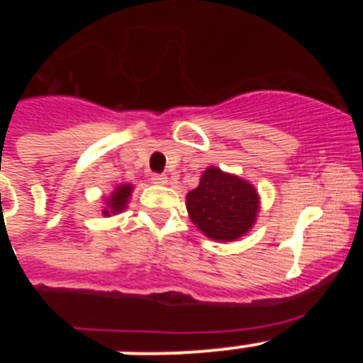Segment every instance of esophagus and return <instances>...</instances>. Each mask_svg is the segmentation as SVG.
Masks as SVG:
<instances>
[{
  "label": "esophagus",
  "instance_id": "1",
  "mask_svg": "<svg viewBox=\"0 0 363 363\" xmlns=\"http://www.w3.org/2000/svg\"><path fill=\"white\" fill-rule=\"evenodd\" d=\"M152 184L156 185H165L167 184V176L165 174H152Z\"/></svg>",
  "mask_w": 363,
  "mask_h": 363
}]
</instances>
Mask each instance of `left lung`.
<instances>
[{"mask_svg": "<svg viewBox=\"0 0 363 363\" xmlns=\"http://www.w3.org/2000/svg\"><path fill=\"white\" fill-rule=\"evenodd\" d=\"M187 211L209 238L230 242L255 223L258 192L245 179L211 167L201 176L200 185L187 194Z\"/></svg>", "mask_w": 363, "mask_h": 363, "instance_id": "8db88e82", "label": "left lung"}]
</instances>
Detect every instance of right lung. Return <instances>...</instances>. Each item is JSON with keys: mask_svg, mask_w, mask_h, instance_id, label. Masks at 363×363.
I'll return each mask as SVG.
<instances>
[{"mask_svg": "<svg viewBox=\"0 0 363 363\" xmlns=\"http://www.w3.org/2000/svg\"><path fill=\"white\" fill-rule=\"evenodd\" d=\"M130 189H133L130 185H120L116 191L112 192V196L107 200L108 209L104 211L105 216H111V214H116L125 209V205H127L130 196Z\"/></svg>", "mask_w": 363, "mask_h": 363, "instance_id": "add662e5", "label": "right lung"}]
</instances>
